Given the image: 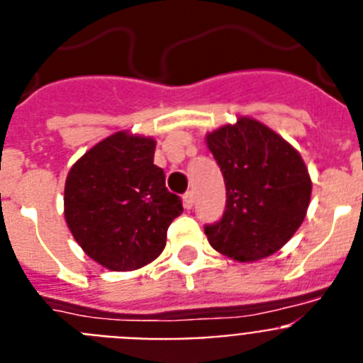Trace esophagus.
<instances>
[{
  "mask_svg": "<svg viewBox=\"0 0 363 363\" xmlns=\"http://www.w3.org/2000/svg\"><path fill=\"white\" fill-rule=\"evenodd\" d=\"M182 203H184V208L190 210L191 206H194V203H196V196H194V191H186L184 194V197H182Z\"/></svg>",
  "mask_w": 363,
  "mask_h": 363,
  "instance_id": "34e87169",
  "label": "esophagus"
}]
</instances>
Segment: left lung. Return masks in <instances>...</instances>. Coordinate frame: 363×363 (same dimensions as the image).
I'll return each mask as SVG.
<instances>
[{
    "instance_id": "obj_1",
    "label": "left lung",
    "mask_w": 363,
    "mask_h": 363,
    "mask_svg": "<svg viewBox=\"0 0 363 363\" xmlns=\"http://www.w3.org/2000/svg\"><path fill=\"white\" fill-rule=\"evenodd\" d=\"M206 144L227 188L223 216L205 225L210 245L238 262L277 252L301 227L310 205L312 181L301 155L249 118L210 133Z\"/></svg>"
}]
</instances>
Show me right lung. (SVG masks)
I'll list each match as a JSON object with an SVG mask.
<instances>
[{"instance_id": "1", "label": "right lung", "mask_w": 363, "mask_h": 363, "mask_svg": "<svg viewBox=\"0 0 363 363\" xmlns=\"http://www.w3.org/2000/svg\"><path fill=\"white\" fill-rule=\"evenodd\" d=\"M153 155V138L116 133L79 158L66 179L64 216L73 238L112 271L153 262L182 212Z\"/></svg>"}]
</instances>
